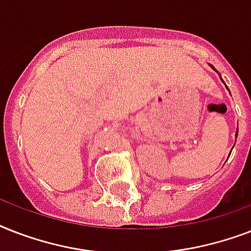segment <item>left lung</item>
Returning <instances> with one entry per match:
<instances>
[{
    "instance_id": "left-lung-1",
    "label": "left lung",
    "mask_w": 251,
    "mask_h": 251,
    "mask_svg": "<svg viewBox=\"0 0 251 251\" xmlns=\"http://www.w3.org/2000/svg\"><path fill=\"white\" fill-rule=\"evenodd\" d=\"M210 66H211V68H212V69H214V70H215V68H214V66H212V65H210ZM226 88H228V87H226ZM236 135H237V134H236Z\"/></svg>"
}]
</instances>
